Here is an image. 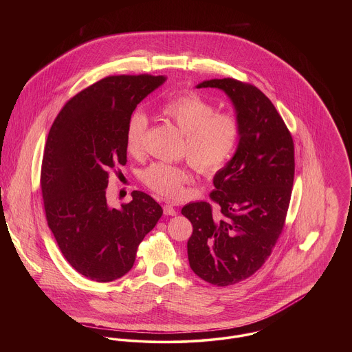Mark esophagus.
<instances>
[{"label": "esophagus", "mask_w": 352, "mask_h": 352, "mask_svg": "<svg viewBox=\"0 0 352 352\" xmlns=\"http://www.w3.org/2000/svg\"><path fill=\"white\" fill-rule=\"evenodd\" d=\"M164 214L173 217V215L177 214V210H176L172 204H165V206H164Z\"/></svg>", "instance_id": "obj_1"}]
</instances>
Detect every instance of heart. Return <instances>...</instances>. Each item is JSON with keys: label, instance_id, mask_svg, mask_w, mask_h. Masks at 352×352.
Listing matches in <instances>:
<instances>
[{"label": "heart", "instance_id": "heart-1", "mask_svg": "<svg viewBox=\"0 0 352 352\" xmlns=\"http://www.w3.org/2000/svg\"><path fill=\"white\" fill-rule=\"evenodd\" d=\"M160 112L170 119L186 134V146L191 164L203 173L219 170L236 151L240 124L230 113H215L208 101L195 94H183L164 101ZM149 119L142 111L134 112L126 126V149L140 154L144 149ZM190 172L184 166L153 162L141 175L142 182L160 195L177 198L190 182Z\"/></svg>", "mask_w": 352, "mask_h": 352}]
</instances>
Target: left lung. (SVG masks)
<instances>
[{
    "label": "left lung",
    "mask_w": 352,
    "mask_h": 352,
    "mask_svg": "<svg viewBox=\"0 0 352 352\" xmlns=\"http://www.w3.org/2000/svg\"><path fill=\"white\" fill-rule=\"evenodd\" d=\"M197 88L225 92L240 137L233 157L212 179L210 198L218 211L207 201L182 208L194 228L188 261L203 280L230 286L264 264L283 230L294 182V144L274 104L256 87L214 78Z\"/></svg>",
    "instance_id": "left-lung-1"
}]
</instances>
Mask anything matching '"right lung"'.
<instances>
[{
  "label": "right lung",
  "instance_id": "obj_1",
  "mask_svg": "<svg viewBox=\"0 0 352 352\" xmlns=\"http://www.w3.org/2000/svg\"><path fill=\"white\" fill-rule=\"evenodd\" d=\"M165 76L105 77L67 101L51 126L41 187L49 228L69 264L96 282L126 275L137 248L162 215L148 194L113 208L105 191L111 169L127 162L126 126Z\"/></svg>",
  "mask_w": 352,
  "mask_h": 352
}]
</instances>
